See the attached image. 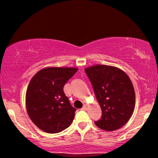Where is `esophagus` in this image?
I'll return each mask as SVG.
<instances>
[{"label":"esophagus","mask_w":158,"mask_h":158,"mask_svg":"<svg viewBox=\"0 0 158 158\" xmlns=\"http://www.w3.org/2000/svg\"><path fill=\"white\" fill-rule=\"evenodd\" d=\"M81 110H87V106L85 104V105L82 107V108H81Z\"/></svg>","instance_id":"1"}]
</instances>
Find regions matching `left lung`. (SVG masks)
Returning <instances> with one entry per match:
<instances>
[{"label": "left lung", "instance_id": "8db88e82", "mask_svg": "<svg viewBox=\"0 0 158 158\" xmlns=\"http://www.w3.org/2000/svg\"><path fill=\"white\" fill-rule=\"evenodd\" d=\"M102 108V118L95 123L105 131L120 129L130 120L135 105L132 81L116 67L96 64L85 69Z\"/></svg>", "mask_w": 158, "mask_h": 158}]
</instances>
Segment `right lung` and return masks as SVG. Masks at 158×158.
I'll return each instance as SVG.
<instances>
[{
    "instance_id": "add662e5",
    "label": "right lung",
    "mask_w": 158,
    "mask_h": 158,
    "mask_svg": "<svg viewBox=\"0 0 158 158\" xmlns=\"http://www.w3.org/2000/svg\"><path fill=\"white\" fill-rule=\"evenodd\" d=\"M77 68H45L32 77L26 94L28 116L38 128L58 133L73 122L77 109L70 104L63 87Z\"/></svg>"
}]
</instances>
